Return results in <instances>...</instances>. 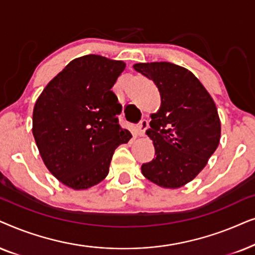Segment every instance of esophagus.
Returning <instances> with one entry per match:
<instances>
[{
	"label": "esophagus",
	"mask_w": 255,
	"mask_h": 255,
	"mask_svg": "<svg viewBox=\"0 0 255 255\" xmlns=\"http://www.w3.org/2000/svg\"><path fill=\"white\" fill-rule=\"evenodd\" d=\"M148 126H149V124H148L147 120H142L140 122V125L137 126V134H138V136H143L144 133H145V130L148 129Z\"/></svg>",
	"instance_id": "obj_1"
}]
</instances>
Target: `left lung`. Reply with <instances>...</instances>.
Wrapping results in <instances>:
<instances>
[{"label":"left lung","instance_id":"obj_1","mask_svg":"<svg viewBox=\"0 0 255 255\" xmlns=\"http://www.w3.org/2000/svg\"><path fill=\"white\" fill-rule=\"evenodd\" d=\"M133 67L154 81L161 96V106L150 114V128L145 131L156 157L142 164L141 171L161 188L178 189L205 168L218 147L222 125L216 104L185 67L168 62Z\"/></svg>","mask_w":255,"mask_h":255}]
</instances>
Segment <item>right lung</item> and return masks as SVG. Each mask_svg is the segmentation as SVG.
<instances>
[{
	"instance_id": "right-lung-1",
	"label": "right lung",
	"mask_w": 255,
	"mask_h": 255,
	"mask_svg": "<svg viewBox=\"0 0 255 255\" xmlns=\"http://www.w3.org/2000/svg\"><path fill=\"white\" fill-rule=\"evenodd\" d=\"M126 64L87 54L46 85L32 112V134L44 164L64 185L86 190L104 181L113 154L131 138L119 125L112 92Z\"/></svg>"
}]
</instances>
